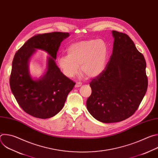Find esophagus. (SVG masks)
I'll list each match as a JSON object with an SVG mask.
<instances>
[{
    "mask_svg": "<svg viewBox=\"0 0 158 158\" xmlns=\"http://www.w3.org/2000/svg\"><path fill=\"white\" fill-rule=\"evenodd\" d=\"M82 85V82H77L76 84V85H75V87H81Z\"/></svg>",
    "mask_w": 158,
    "mask_h": 158,
    "instance_id": "obj_1",
    "label": "esophagus"
}]
</instances>
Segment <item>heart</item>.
Instances as JSON below:
<instances>
[{
	"mask_svg": "<svg viewBox=\"0 0 158 158\" xmlns=\"http://www.w3.org/2000/svg\"><path fill=\"white\" fill-rule=\"evenodd\" d=\"M67 56L57 59L62 73L68 77H74L81 72L89 77H96L104 71L107 59V48L101 40L90 39L72 44L67 49Z\"/></svg>",
	"mask_w": 158,
	"mask_h": 158,
	"instance_id": "heart-1",
	"label": "heart"
}]
</instances>
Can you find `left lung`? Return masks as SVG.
Returning <instances> with one entry per match:
<instances>
[{"instance_id":"8db88e82","label":"left lung","mask_w":158,"mask_h":158,"mask_svg":"<svg viewBox=\"0 0 158 158\" xmlns=\"http://www.w3.org/2000/svg\"><path fill=\"white\" fill-rule=\"evenodd\" d=\"M113 50L103 73L92 79L91 95L86 102L89 113L104 123L120 122L131 116L148 89L146 63L131 39L112 31Z\"/></svg>"}]
</instances>
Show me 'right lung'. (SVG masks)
<instances>
[{"label": "right lung", "mask_w": 158, "mask_h": 158, "mask_svg": "<svg viewBox=\"0 0 158 158\" xmlns=\"http://www.w3.org/2000/svg\"><path fill=\"white\" fill-rule=\"evenodd\" d=\"M69 36V33L60 32L35 35L14 56L10 76L11 91L21 108L35 118L48 119L56 115L76 84L60 71L55 62L60 43ZM37 49L50 56L46 73L35 79L30 74L28 63Z\"/></svg>", "instance_id": "obj_1"}]
</instances>
